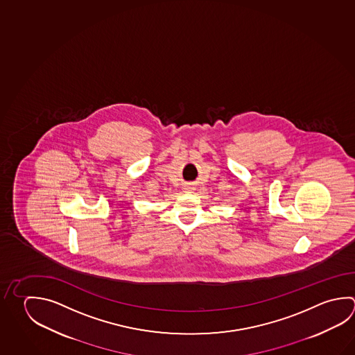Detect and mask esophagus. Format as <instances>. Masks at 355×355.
Returning a JSON list of instances; mask_svg holds the SVG:
<instances>
[{
    "mask_svg": "<svg viewBox=\"0 0 355 355\" xmlns=\"http://www.w3.org/2000/svg\"><path fill=\"white\" fill-rule=\"evenodd\" d=\"M185 190H187V193H191L193 190V185H187V187H185Z\"/></svg>",
    "mask_w": 355,
    "mask_h": 355,
    "instance_id": "esophagus-1",
    "label": "esophagus"
}]
</instances>
